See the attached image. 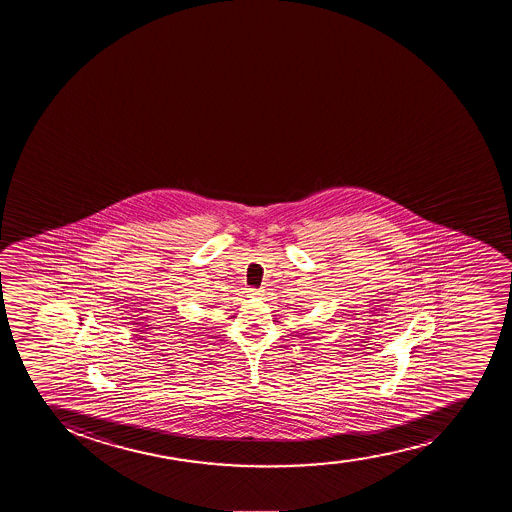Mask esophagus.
<instances>
[{
    "mask_svg": "<svg viewBox=\"0 0 512 512\" xmlns=\"http://www.w3.org/2000/svg\"><path fill=\"white\" fill-rule=\"evenodd\" d=\"M248 292H250V297H259V295H262V290L260 289H250L248 290Z\"/></svg>",
    "mask_w": 512,
    "mask_h": 512,
    "instance_id": "1",
    "label": "esophagus"
}]
</instances>
